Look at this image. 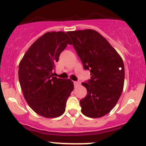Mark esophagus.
Listing matches in <instances>:
<instances>
[{
	"label": "esophagus",
	"instance_id": "obj_1",
	"mask_svg": "<svg viewBox=\"0 0 146 146\" xmlns=\"http://www.w3.org/2000/svg\"><path fill=\"white\" fill-rule=\"evenodd\" d=\"M80 84V82H74V86H75V87L78 86V85Z\"/></svg>",
	"mask_w": 146,
	"mask_h": 146
}]
</instances>
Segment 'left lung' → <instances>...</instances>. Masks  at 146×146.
Segmentation results:
<instances>
[{"instance_id":"left-lung-1","label":"left lung","mask_w":146,"mask_h":146,"mask_svg":"<svg viewBox=\"0 0 146 146\" xmlns=\"http://www.w3.org/2000/svg\"><path fill=\"white\" fill-rule=\"evenodd\" d=\"M72 44L90 80L82 84L87 95L80 100L85 116L99 118L110 113L121 96L124 84L121 57L105 38L93 29L68 31Z\"/></svg>"}]
</instances>
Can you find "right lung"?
I'll use <instances>...</instances> for the list:
<instances>
[{
    "mask_svg": "<svg viewBox=\"0 0 146 146\" xmlns=\"http://www.w3.org/2000/svg\"><path fill=\"white\" fill-rule=\"evenodd\" d=\"M71 44L63 31L46 32L36 40L20 62L18 78L24 98L33 111L46 118L61 116L74 85L54 77L61 52Z\"/></svg>",
    "mask_w": 146,
    "mask_h": 146,
    "instance_id": "add662e5",
    "label": "right lung"
}]
</instances>
